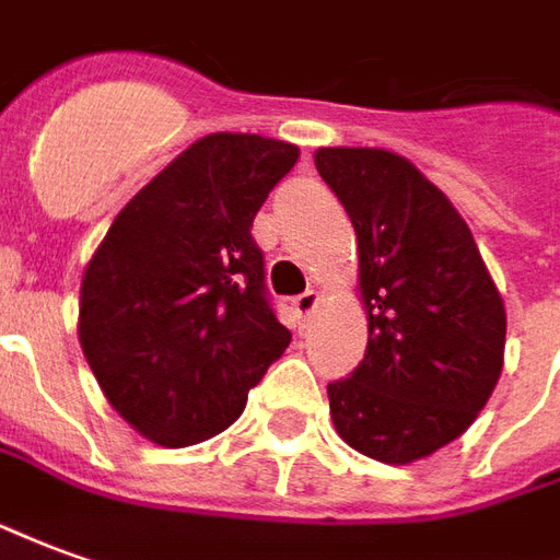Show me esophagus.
<instances>
[{"instance_id": "34e87169", "label": "esophagus", "mask_w": 560, "mask_h": 560, "mask_svg": "<svg viewBox=\"0 0 560 560\" xmlns=\"http://www.w3.org/2000/svg\"><path fill=\"white\" fill-rule=\"evenodd\" d=\"M320 303V293L318 291H306V293H300V296H293V312L300 315V318H308L315 308H318Z\"/></svg>"}]
</instances>
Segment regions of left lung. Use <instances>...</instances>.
Instances as JSON below:
<instances>
[{"label":"left lung","instance_id":"left-lung-1","mask_svg":"<svg viewBox=\"0 0 560 560\" xmlns=\"http://www.w3.org/2000/svg\"><path fill=\"white\" fill-rule=\"evenodd\" d=\"M315 166L358 233L370 320L358 370L330 382L336 433L412 464L470 428L498 385L506 308L470 226L440 187L382 148H318Z\"/></svg>","mask_w":560,"mask_h":560}]
</instances>
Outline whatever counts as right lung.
Instances as JSON below:
<instances>
[{"label":"right lung","instance_id":"right-lung-1","mask_svg":"<svg viewBox=\"0 0 560 560\" xmlns=\"http://www.w3.org/2000/svg\"><path fill=\"white\" fill-rule=\"evenodd\" d=\"M296 158L252 132L202 136L120 209L84 269V358L151 443L185 448L230 428L291 346L252 224Z\"/></svg>","mask_w":560,"mask_h":560}]
</instances>
